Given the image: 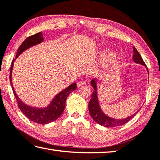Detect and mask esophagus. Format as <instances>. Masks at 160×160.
<instances>
[{
  "label": "esophagus",
  "instance_id": "34e87169",
  "mask_svg": "<svg viewBox=\"0 0 160 160\" xmlns=\"http://www.w3.org/2000/svg\"><path fill=\"white\" fill-rule=\"evenodd\" d=\"M86 81H79L77 82V86L78 87H81V86H83V85H86Z\"/></svg>",
  "mask_w": 160,
  "mask_h": 160
}]
</instances>
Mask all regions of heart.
I'll use <instances>...</instances> for the list:
<instances>
[{
    "label": "heart",
    "mask_w": 160,
    "mask_h": 160,
    "mask_svg": "<svg viewBox=\"0 0 160 160\" xmlns=\"http://www.w3.org/2000/svg\"><path fill=\"white\" fill-rule=\"evenodd\" d=\"M106 52H107V50L102 51V52L101 53V55L103 56ZM117 61H118L117 54L116 53L111 52L108 54H107V56L105 57L103 63H102V66H103V68H110L113 65H115Z\"/></svg>",
    "instance_id": "obj_1"
}]
</instances>
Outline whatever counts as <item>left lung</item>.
<instances>
[{"label": "left lung", "instance_id": "1", "mask_svg": "<svg viewBox=\"0 0 160 160\" xmlns=\"http://www.w3.org/2000/svg\"><path fill=\"white\" fill-rule=\"evenodd\" d=\"M133 51H134L133 61L135 62L138 63V64L144 65L147 68L146 63L144 62L143 58H141L140 53L138 52V51L136 49V48L134 47L133 48ZM90 83H91V86H92V88H94V91H93V92L92 93L91 99H90V100L89 102L88 110H89L90 116H91V117L92 118V119L100 125H102L106 128H113V127H118V126L122 125L125 124L126 122L129 121L132 118L135 116V115L138 113V111H139L138 110L131 116H128V118H122V119H114L113 118L107 116L106 114L104 113L103 111H102L99 104L98 92H97V80L92 79L91 81V82H90Z\"/></svg>", "mask_w": 160, "mask_h": 160}]
</instances>
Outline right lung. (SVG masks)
<instances>
[{"label": "right lung", "mask_w": 160, "mask_h": 160, "mask_svg": "<svg viewBox=\"0 0 160 160\" xmlns=\"http://www.w3.org/2000/svg\"><path fill=\"white\" fill-rule=\"evenodd\" d=\"M44 40L43 35L41 32L36 33V34L30 36L24 40L21 46L18 49L16 58L19 56L21 53L23 52L24 51L28 49V48L36 44L41 43ZM16 58L13 59L12 61V65L10 68V81L12 86V88L13 90V93L16 100L18 103V107L22 111V112L25 115L28 119L32 121L39 123V124H47L61 116L62 113L63 111L65 109V101L68 95L70 94L71 92L76 90L77 83H73L61 92H60L55 98H54L51 103L45 108H35L30 107L28 105L24 104L23 102L18 97L16 92L14 91V87L12 82V68L14 65V62Z\"/></svg>", "instance_id": "right-lung-1"}]
</instances>
